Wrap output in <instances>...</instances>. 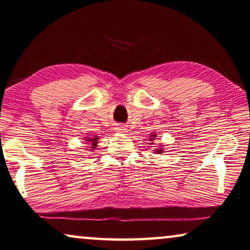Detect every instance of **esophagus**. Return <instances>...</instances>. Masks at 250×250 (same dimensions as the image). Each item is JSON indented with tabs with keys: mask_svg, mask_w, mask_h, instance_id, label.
Wrapping results in <instances>:
<instances>
[{
	"mask_svg": "<svg viewBox=\"0 0 250 250\" xmlns=\"http://www.w3.org/2000/svg\"><path fill=\"white\" fill-rule=\"evenodd\" d=\"M116 131L117 132H121V133H126V131H127V128H126L125 126H117Z\"/></svg>",
	"mask_w": 250,
	"mask_h": 250,
	"instance_id": "esophagus-1",
	"label": "esophagus"
}]
</instances>
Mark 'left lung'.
Instances as JSON below:
<instances>
[{
  "label": "left lung",
  "instance_id": "obj_1",
  "mask_svg": "<svg viewBox=\"0 0 250 250\" xmlns=\"http://www.w3.org/2000/svg\"><path fill=\"white\" fill-rule=\"evenodd\" d=\"M150 137H151V141H153L154 139H155V135H154V134H152V135H150ZM157 152H158V153H162V150H157Z\"/></svg>",
  "mask_w": 250,
  "mask_h": 250
}]
</instances>
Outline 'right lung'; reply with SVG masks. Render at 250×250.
Wrapping results in <instances>:
<instances>
[{"mask_svg": "<svg viewBox=\"0 0 250 250\" xmlns=\"http://www.w3.org/2000/svg\"><path fill=\"white\" fill-rule=\"evenodd\" d=\"M86 141H88V142H89L88 144L91 146V149L93 150V149H96L97 143H98V142H97V141H98V136H97V137H90V139H88Z\"/></svg>", "mask_w": 250, "mask_h": 250, "instance_id": "1", "label": "right lung"}]
</instances>
